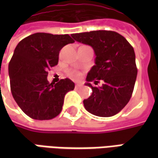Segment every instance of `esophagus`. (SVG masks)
Here are the masks:
<instances>
[{"instance_id":"34e87169","label":"esophagus","mask_w":158,"mask_h":158,"mask_svg":"<svg viewBox=\"0 0 158 158\" xmlns=\"http://www.w3.org/2000/svg\"><path fill=\"white\" fill-rule=\"evenodd\" d=\"M81 87H82V85H79V84H77V85H75V89H80Z\"/></svg>"}]
</instances>
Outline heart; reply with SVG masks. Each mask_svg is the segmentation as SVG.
<instances>
[{"instance_id": "obj_1", "label": "heart", "mask_w": 158, "mask_h": 158, "mask_svg": "<svg viewBox=\"0 0 158 158\" xmlns=\"http://www.w3.org/2000/svg\"><path fill=\"white\" fill-rule=\"evenodd\" d=\"M69 76H70L72 79H75V80H78V79H80L81 73L79 72H78V71H76V70H72V71L69 72Z\"/></svg>"}]
</instances>
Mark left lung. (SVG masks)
<instances>
[{"label":"left lung","instance_id":"obj_1","mask_svg":"<svg viewBox=\"0 0 158 158\" xmlns=\"http://www.w3.org/2000/svg\"><path fill=\"white\" fill-rule=\"evenodd\" d=\"M74 40L90 45L95 52V63L86 77L85 85L92 94L84 100L89 113L98 117H112L127 105L132 96L137 68L132 45L118 33L107 30L71 35ZM100 80L103 85L94 87Z\"/></svg>","mask_w":158,"mask_h":158}]
</instances>
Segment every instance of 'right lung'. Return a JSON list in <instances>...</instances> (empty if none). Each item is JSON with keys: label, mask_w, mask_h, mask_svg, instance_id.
<instances>
[{"label": "right lung", "mask_w": 158, "mask_h": 158, "mask_svg": "<svg viewBox=\"0 0 158 158\" xmlns=\"http://www.w3.org/2000/svg\"><path fill=\"white\" fill-rule=\"evenodd\" d=\"M69 35L35 33L19 42L8 65L12 96L26 115L36 120L61 113L66 93L74 89L71 79L48 82V70L58 63L59 52L73 43Z\"/></svg>", "instance_id": "obj_1"}]
</instances>
